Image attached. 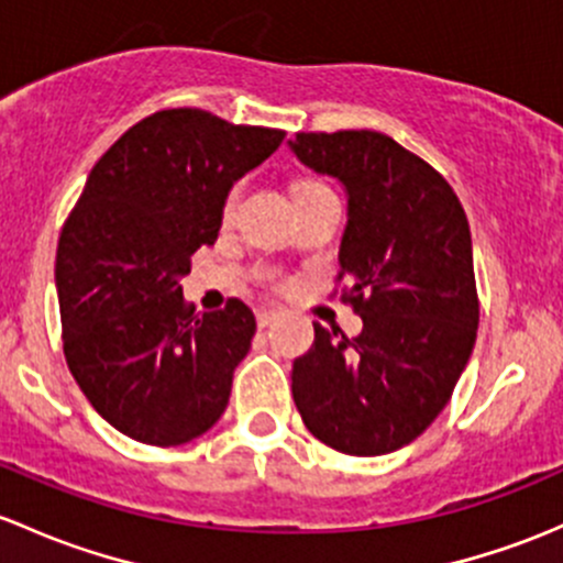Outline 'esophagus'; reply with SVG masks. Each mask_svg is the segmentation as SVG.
I'll list each match as a JSON object with an SVG mask.
<instances>
[{
  "instance_id": "34e87169",
  "label": "esophagus",
  "mask_w": 563,
  "mask_h": 563,
  "mask_svg": "<svg viewBox=\"0 0 563 563\" xmlns=\"http://www.w3.org/2000/svg\"><path fill=\"white\" fill-rule=\"evenodd\" d=\"M277 316H280V310H277V307H266V305L256 307V323H258V329L272 327V321H275Z\"/></svg>"
}]
</instances>
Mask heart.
Instances as JSON below:
<instances>
[{
  "label": "heart",
  "instance_id": "1",
  "mask_svg": "<svg viewBox=\"0 0 563 563\" xmlns=\"http://www.w3.org/2000/svg\"><path fill=\"white\" fill-rule=\"evenodd\" d=\"M301 186H312V183L310 180H301V183H297V186H294V191H297V188H301ZM236 197H240V186H234L232 191L227 194V202H223V207H227V212L236 205Z\"/></svg>",
  "mask_w": 563,
  "mask_h": 563
}]
</instances>
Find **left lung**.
<instances>
[{"label":"left lung","mask_w":563,"mask_h":563,"mask_svg":"<svg viewBox=\"0 0 563 563\" xmlns=\"http://www.w3.org/2000/svg\"><path fill=\"white\" fill-rule=\"evenodd\" d=\"M305 167L347 194L340 280L364 329L316 327L291 390L312 437L347 455L410 445L451 399L481 321L466 212L434 167L388 134L299 132Z\"/></svg>","instance_id":"obj_1"}]
</instances>
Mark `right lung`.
Segmentation results:
<instances>
[{
	"instance_id": "1",
	"label": "right lung",
	"mask_w": 563,
	"mask_h": 563,
	"mask_svg": "<svg viewBox=\"0 0 563 563\" xmlns=\"http://www.w3.org/2000/svg\"><path fill=\"white\" fill-rule=\"evenodd\" d=\"M286 132L175 108L134 123L93 164L58 236L67 366L93 410L145 445H183L223 416L256 318L240 299L197 316L180 277L223 202Z\"/></svg>"
}]
</instances>
